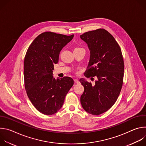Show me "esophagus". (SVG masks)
Returning <instances> with one entry per match:
<instances>
[{
    "label": "esophagus",
    "mask_w": 146,
    "mask_h": 146,
    "mask_svg": "<svg viewBox=\"0 0 146 146\" xmlns=\"http://www.w3.org/2000/svg\"><path fill=\"white\" fill-rule=\"evenodd\" d=\"M74 82H75L76 83H77V84H78V83H79V82H80L79 80H77V79H76V78H74Z\"/></svg>",
    "instance_id": "34e87169"
}]
</instances>
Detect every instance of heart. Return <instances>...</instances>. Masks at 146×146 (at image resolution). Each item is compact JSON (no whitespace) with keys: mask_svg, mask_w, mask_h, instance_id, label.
I'll list each match as a JSON object with an SVG mask.
<instances>
[{"mask_svg":"<svg viewBox=\"0 0 146 146\" xmlns=\"http://www.w3.org/2000/svg\"><path fill=\"white\" fill-rule=\"evenodd\" d=\"M76 49H83V48H76L75 50H76Z\"/></svg>","mask_w":146,"mask_h":146,"instance_id":"heart-1","label":"heart"}]
</instances>
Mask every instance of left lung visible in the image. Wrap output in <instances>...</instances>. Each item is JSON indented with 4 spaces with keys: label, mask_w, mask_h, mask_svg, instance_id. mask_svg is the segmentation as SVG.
Returning <instances> with one entry per match:
<instances>
[{
    "label": "left lung",
    "mask_w": 146,
    "mask_h": 146,
    "mask_svg": "<svg viewBox=\"0 0 146 146\" xmlns=\"http://www.w3.org/2000/svg\"><path fill=\"white\" fill-rule=\"evenodd\" d=\"M80 37L91 54L84 76L98 78L94 86L84 78L80 80L84 87L80 102L87 112L98 115L109 110L118 99L123 84V59L117 41L105 29L89 31Z\"/></svg>",
    "instance_id": "left-lung-1"
}]
</instances>
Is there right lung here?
Masks as SVG:
<instances>
[{
    "label": "right lung",
    "instance_id": "1",
    "mask_svg": "<svg viewBox=\"0 0 146 146\" xmlns=\"http://www.w3.org/2000/svg\"><path fill=\"white\" fill-rule=\"evenodd\" d=\"M73 37L74 35L43 32L32 41L27 51L24 63L26 92L35 108L45 115L54 114L62 108L74 84L71 77L55 79L52 76L60 51Z\"/></svg>",
    "mask_w": 146,
    "mask_h": 146
}]
</instances>
